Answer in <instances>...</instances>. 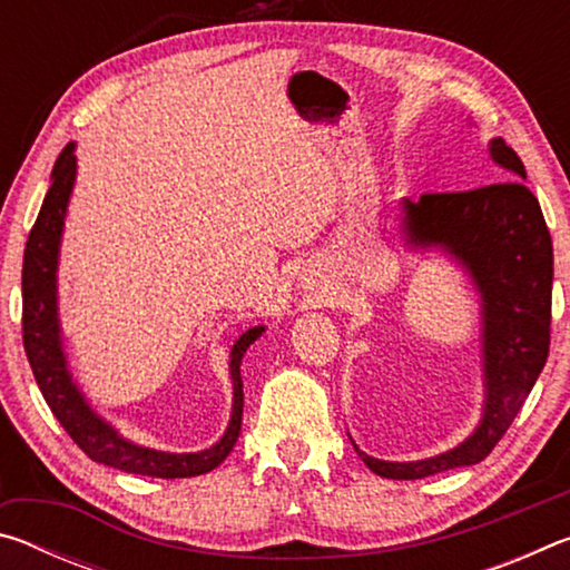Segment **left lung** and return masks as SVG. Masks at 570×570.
Returning <instances> with one entry per match:
<instances>
[{
	"mask_svg": "<svg viewBox=\"0 0 570 570\" xmlns=\"http://www.w3.org/2000/svg\"><path fill=\"white\" fill-rule=\"evenodd\" d=\"M490 158L515 180L475 190L424 193L402 200L410 246L440 248L465 268L480 294L485 404L475 432L442 455L387 462L356 455L380 478L420 480L485 460L513 424L533 390L551 344L553 244L538 198L525 188V166L503 138L490 140Z\"/></svg>",
	"mask_w": 570,
	"mask_h": 570,
	"instance_id": "1",
	"label": "left lung"
}]
</instances>
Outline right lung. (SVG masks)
<instances>
[{"label":"right lung","mask_w":570,"mask_h":570,"mask_svg":"<svg viewBox=\"0 0 570 570\" xmlns=\"http://www.w3.org/2000/svg\"><path fill=\"white\" fill-rule=\"evenodd\" d=\"M75 142H67L52 168V183L47 190L35 226L24 246L22 264V340L24 352L40 384L45 402L67 435L75 440L85 455L108 468H118L132 475L150 478H193L218 468L234 450L240 417H244V382H240V360L250 344L262 336L264 326L244 332L230 346V380H234V412L230 422L216 445L200 452H160L125 440L112 424L95 412L85 394L72 382L70 366L62 350L60 320H57V256L65 226L67 204L75 186Z\"/></svg>","instance_id":"right-lung-1"}]
</instances>
